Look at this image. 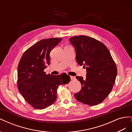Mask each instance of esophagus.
Masks as SVG:
<instances>
[{"mask_svg": "<svg viewBox=\"0 0 132 132\" xmlns=\"http://www.w3.org/2000/svg\"><path fill=\"white\" fill-rule=\"evenodd\" d=\"M70 79H71V80H75V77H73V76H70Z\"/></svg>", "mask_w": 132, "mask_h": 132, "instance_id": "34e87169", "label": "esophagus"}]
</instances>
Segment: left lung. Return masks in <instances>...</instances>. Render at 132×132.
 <instances>
[{
  "mask_svg": "<svg viewBox=\"0 0 132 132\" xmlns=\"http://www.w3.org/2000/svg\"><path fill=\"white\" fill-rule=\"evenodd\" d=\"M76 51V60L86 69V78L77 76L81 89L74 94L78 101L89 106L97 105L108 96L117 75L116 64L106 46L86 36L69 39Z\"/></svg>",
  "mask_w": 132,
  "mask_h": 132,
  "instance_id": "1",
  "label": "left lung"
}]
</instances>
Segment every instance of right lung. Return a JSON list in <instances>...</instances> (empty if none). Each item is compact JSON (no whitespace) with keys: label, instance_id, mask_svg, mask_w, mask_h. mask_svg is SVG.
I'll list each match as a JSON object with an SVG mask.
<instances>
[{"label":"right lung","instance_id":"add662e5","mask_svg":"<svg viewBox=\"0 0 132 132\" xmlns=\"http://www.w3.org/2000/svg\"><path fill=\"white\" fill-rule=\"evenodd\" d=\"M62 38L44 39L30 47L22 54L18 68V86L23 97L31 106L44 109L56 101L59 85L70 81L68 75L46 74L44 69L50 64V52Z\"/></svg>","mask_w":132,"mask_h":132}]
</instances>
